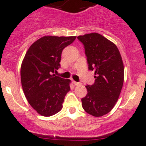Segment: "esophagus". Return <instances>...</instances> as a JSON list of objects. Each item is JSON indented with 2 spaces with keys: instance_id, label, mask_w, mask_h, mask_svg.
<instances>
[{
  "instance_id": "obj_1",
  "label": "esophagus",
  "mask_w": 146,
  "mask_h": 146,
  "mask_svg": "<svg viewBox=\"0 0 146 146\" xmlns=\"http://www.w3.org/2000/svg\"><path fill=\"white\" fill-rule=\"evenodd\" d=\"M73 83L75 85H81V82H76V81H74V80H73Z\"/></svg>"
}]
</instances>
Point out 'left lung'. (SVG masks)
<instances>
[{
  "label": "left lung",
  "mask_w": 146,
  "mask_h": 146,
  "mask_svg": "<svg viewBox=\"0 0 146 146\" xmlns=\"http://www.w3.org/2000/svg\"><path fill=\"white\" fill-rule=\"evenodd\" d=\"M85 48L88 69L95 71V82L87 85L88 94L82 106L91 115L100 117L110 112L118 100L123 86L124 68L117 46L98 33L78 36Z\"/></svg>",
  "instance_id": "8db88e82"
}]
</instances>
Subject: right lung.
Listing matches in <instances>:
<instances>
[{
  "label": "right lung",
  "instance_id": "1",
  "mask_svg": "<svg viewBox=\"0 0 146 146\" xmlns=\"http://www.w3.org/2000/svg\"><path fill=\"white\" fill-rule=\"evenodd\" d=\"M76 36H45L34 42L23 59L21 82L28 102L39 114L50 117L63 107L70 80L54 74L60 68L61 53Z\"/></svg>",
  "mask_w": 146,
  "mask_h": 146
}]
</instances>
